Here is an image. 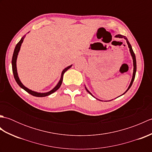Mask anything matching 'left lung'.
Returning a JSON list of instances; mask_svg holds the SVG:
<instances>
[{
  "mask_svg": "<svg viewBox=\"0 0 152 152\" xmlns=\"http://www.w3.org/2000/svg\"><path fill=\"white\" fill-rule=\"evenodd\" d=\"M115 37H116V38H124V39L126 40V42H127V45H128V47H129V51H130L131 56V57H132V59H133V77H132V79H131V83H130L129 86L127 89L126 90V91H125V92H124V93H123V94L121 95H124L125 93L126 92H127L129 89H130V88L131 87L132 84H133V81H134V78H135V74H136V71H137V61H136V57H135V55H134V51H133V49H132V46H131V45L130 44L129 42V40H128V39L127 38V37H125V36H123V35H121V34H117V35H115ZM84 86H85V88H86V91H88V92L89 93V94L91 95V96H93V97H95V96L92 95V93L89 91V90L88 89V88H86V85H84ZM118 97H119V96H118ZM95 99H96V97H95ZM98 100H99V101H101V100H100V99H98ZM112 100H113V99H112V100H110V101H112Z\"/></svg>",
  "mask_w": 152,
  "mask_h": 152,
  "instance_id": "1",
  "label": "left lung"
}]
</instances>
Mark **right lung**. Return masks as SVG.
<instances>
[{"mask_svg": "<svg viewBox=\"0 0 152 152\" xmlns=\"http://www.w3.org/2000/svg\"><path fill=\"white\" fill-rule=\"evenodd\" d=\"M28 33H29V32H28ZM25 36H26V34L24 35V36L21 38L20 41H19V42L17 44V45H16L15 49H14V53H13L12 59V71H13V74H14V78H15V81H16V82H17L19 86H20L22 89H23L25 91H26L27 93H29V94L33 95V96H38V97H43V96H48V95H50L51 94H52V93H54L55 91H56L57 90L60 88L61 86V83H62V82H63V74H64V72H65L66 70H69L70 68L72 66V64H71V65L67 66V67L65 68V69H63V70L62 71V72H61V78L59 80V82H58L56 86H55L52 89L50 90V91H48V92H46V93H40V92L33 91V90L27 88V87H25L23 84V83L21 82L20 79H19V78L18 74V70H17V64H16V62H17L18 53L19 52V50H20L21 44L23 43V40H24Z\"/></svg>", "mask_w": 152, "mask_h": 152, "instance_id": "right-lung-1", "label": "right lung"}]
</instances>
